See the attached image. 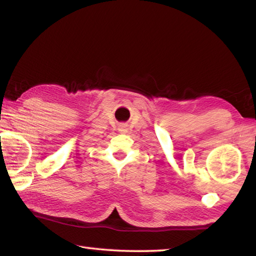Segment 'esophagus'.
I'll return each instance as SVG.
<instances>
[{"label": "esophagus", "instance_id": "34e87169", "mask_svg": "<svg viewBox=\"0 0 256 256\" xmlns=\"http://www.w3.org/2000/svg\"><path fill=\"white\" fill-rule=\"evenodd\" d=\"M122 128H123V126H122Z\"/></svg>", "mask_w": 256, "mask_h": 256}]
</instances>
